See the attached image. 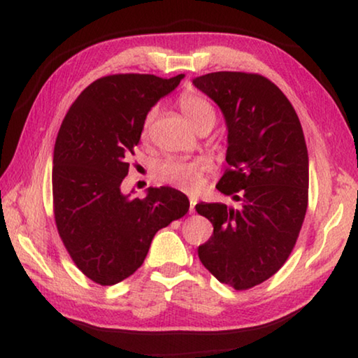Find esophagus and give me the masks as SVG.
Returning a JSON list of instances; mask_svg holds the SVG:
<instances>
[{"instance_id":"1","label":"esophagus","mask_w":358,"mask_h":358,"mask_svg":"<svg viewBox=\"0 0 358 358\" xmlns=\"http://www.w3.org/2000/svg\"><path fill=\"white\" fill-rule=\"evenodd\" d=\"M196 203H197V199L196 197H191L189 199V213H194V207H196Z\"/></svg>"}]
</instances>
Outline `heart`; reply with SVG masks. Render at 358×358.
Listing matches in <instances>:
<instances>
[{"instance_id":"heart-1","label":"heart","mask_w":358,"mask_h":358,"mask_svg":"<svg viewBox=\"0 0 358 358\" xmlns=\"http://www.w3.org/2000/svg\"><path fill=\"white\" fill-rule=\"evenodd\" d=\"M180 108L185 113L186 120L196 129L205 121H215V108L203 96L197 93H185L180 98ZM156 117V108H151L143 121V137L148 134L150 126ZM205 171V164L202 161H177L166 159L156 166V177L164 183L173 185L183 191H196L201 186L202 173Z\"/></svg>"}]
</instances>
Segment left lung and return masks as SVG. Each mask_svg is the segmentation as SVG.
<instances>
[{"label": "left lung", "mask_w": 358, "mask_h": 358, "mask_svg": "<svg viewBox=\"0 0 358 358\" xmlns=\"http://www.w3.org/2000/svg\"><path fill=\"white\" fill-rule=\"evenodd\" d=\"M192 83L226 120L230 169L216 187L238 202L196 205L213 224L199 259L220 282L246 290L273 276L299 238L310 185L305 136L292 104L268 78L222 71Z\"/></svg>", "instance_id": "1"}]
</instances>
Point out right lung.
<instances>
[{"label": "right lung", "instance_id": "right-lung-1", "mask_svg": "<svg viewBox=\"0 0 358 358\" xmlns=\"http://www.w3.org/2000/svg\"><path fill=\"white\" fill-rule=\"evenodd\" d=\"M183 77L98 78L74 101L58 131L52 169L57 229L77 268L101 286L134 273L157 230L189 210L185 194L169 186L148 187L143 199L121 192L145 117Z\"/></svg>", "mask_w": 358, "mask_h": 358}]
</instances>
